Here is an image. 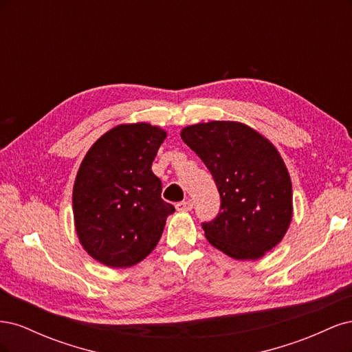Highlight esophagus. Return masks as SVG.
I'll return each instance as SVG.
<instances>
[{"instance_id":"obj_1","label":"esophagus","mask_w":352,"mask_h":352,"mask_svg":"<svg viewBox=\"0 0 352 352\" xmlns=\"http://www.w3.org/2000/svg\"><path fill=\"white\" fill-rule=\"evenodd\" d=\"M192 208H194V202L190 201V199H186V201H182V202H177V204H176V210H177V211H182V212L190 211Z\"/></svg>"}]
</instances>
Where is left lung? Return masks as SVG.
I'll list each match as a JSON object with an SVG mask.
<instances>
[{
    "label": "left lung",
    "mask_w": 352,
    "mask_h": 352,
    "mask_svg": "<svg viewBox=\"0 0 352 352\" xmlns=\"http://www.w3.org/2000/svg\"><path fill=\"white\" fill-rule=\"evenodd\" d=\"M180 138L207 166L220 211L202 223L212 247L235 260H258L278 245L292 220V184L274 145L239 122L186 126Z\"/></svg>",
    "instance_id": "obj_1"
}]
</instances>
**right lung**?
I'll return each mask as SVG.
<instances>
[{"instance_id": "obj_1", "label": "right lung", "mask_w": 352, "mask_h": 352, "mask_svg": "<svg viewBox=\"0 0 352 352\" xmlns=\"http://www.w3.org/2000/svg\"><path fill=\"white\" fill-rule=\"evenodd\" d=\"M166 131L119 124L85 155L73 186L74 228L83 250L113 269L142 261L162 238L175 207L162 199L151 170Z\"/></svg>"}]
</instances>
